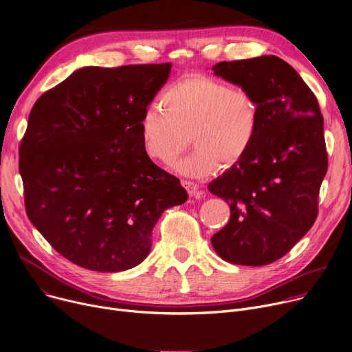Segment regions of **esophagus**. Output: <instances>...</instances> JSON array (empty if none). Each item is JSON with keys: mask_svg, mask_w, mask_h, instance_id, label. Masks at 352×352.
<instances>
[{"mask_svg": "<svg viewBox=\"0 0 352 352\" xmlns=\"http://www.w3.org/2000/svg\"><path fill=\"white\" fill-rule=\"evenodd\" d=\"M181 184H182L184 188L186 190V192H188V194H190L191 197H194V198H201V197L205 195V192L199 188V185L195 184V182H192V181L182 179Z\"/></svg>", "mask_w": 352, "mask_h": 352, "instance_id": "1", "label": "esophagus"}]
</instances>
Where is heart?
I'll use <instances>...</instances> for the list:
<instances>
[{"instance_id": "b5f03b06", "label": "heart", "mask_w": 352, "mask_h": 352, "mask_svg": "<svg viewBox=\"0 0 352 352\" xmlns=\"http://www.w3.org/2000/svg\"><path fill=\"white\" fill-rule=\"evenodd\" d=\"M160 104L162 109H147L140 122L143 151L151 161L173 167L191 137L195 151L179 166L190 177L212 174L222 162L235 166L259 133L261 107L252 93L212 76L175 80L161 93Z\"/></svg>"}]
</instances>
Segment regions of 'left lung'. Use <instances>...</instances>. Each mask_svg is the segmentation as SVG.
I'll list each match as a JSON object with an SVG mask.
<instances>
[{
	"label": "left lung",
	"mask_w": 352,
	"mask_h": 352,
	"mask_svg": "<svg viewBox=\"0 0 352 352\" xmlns=\"http://www.w3.org/2000/svg\"><path fill=\"white\" fill-rule=\"evenodd\" d=\"M214 72L252 93L261 124L249 153L208 184L230 206L228 225L210 242L229 263L269 265L316 222L329 168L324 119L311 89L274 55L219 62Z\"/></svg>",
	"instance_id": "8db88e82"
}]
</instances>
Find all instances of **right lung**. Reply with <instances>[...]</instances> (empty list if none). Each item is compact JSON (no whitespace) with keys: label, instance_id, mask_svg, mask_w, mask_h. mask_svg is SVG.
<instances>
[{"label":"right lung","instance_id":"1","mask_svg":"<svg viewBox=\"0 0 352 352\" xmlns=\"http://www.w3.org/2000/svg\"><path fill=\"white\" fill-rule=\"evenodd\" d=\"M171 63L82 67L35 102L19 146L27 215L72 263H142L164 210L188 198L144 154L140 122Z\"/></svg>","mask_w":352,"mask_h":352}]
</instances>
